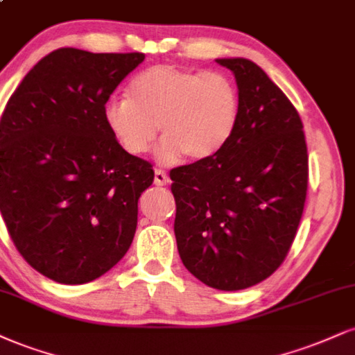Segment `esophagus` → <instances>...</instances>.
I'll use <instances>...</instances> for the list:
<instances>
[{"label": "esophagus", "mask_w": 355, "mask_h": 355, "mask_svg": "<svg viewBox=\"0 0 355 355\" xmlns=\"http://www.w3.org/2000/svg\"><path fill=\"white\" fill-rule=\"evenodd\" d=\"M153 182H155V185L164 187V185H166V183L170 182V178H168V175L164 172V170L155 168V178H153Z\"/></svg>", "instance_id": "1"}]
</instances>
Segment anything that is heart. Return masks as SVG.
Returning <instances> with one entry per match:
<instances>
[{
	"label": "heart",
	"mask_w": 355,
	"mask_h": 355,
	"mask_svg": "<svg viewBox=\"0 0 355 355\" xmlns=\"http://www.w3.org/2000/svg\"><path fill=\"white\" fill-rule=\"evenodd\" d=\"M240 91L221 71H193L159 64L135 76L129 97H112L104 121L130 155H144L164 135L157 159L173 164L183 155L200 162L228 144L240 121Z\"/></svg>",
	"instance_id": "1"
}]
</instances>
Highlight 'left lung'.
Returning a JSON list of instances; mask_svg holds the SVG:
<instances>
[{"mask_svg":"<svg viewBox=\"0 0 355 355\" xmlns=\"http://www.w3.org/2000/svg\"><path fill=\"white\" fill-rule=\"evenodd\" d=\"M216 62L236 79L240 121L216 155L170 172L173 230L191 275L238 291L284 261L304 210L309 166L301 117L286 94L250 59Z\"/></svg>","mask_w":355,"mask_h":355,"instance_id":"left-lung-1","label":"left lung"}]
</instances>
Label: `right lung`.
Wrapping results in <instances>:
<instances>
[{
	"label": "right lung",
	"instance_id": "right-lung-1",
	"mask_svg": "<svg viewBox=\"0 0 355 355\" xmlns=\"http://www.w3.org/2000/svg\"><path fill=\"white\" fill-rule=\"evenodd\" d=\"M144 53L61 48L24 76L0 121V210L19 254L42 276L84 284L134 240L147 160L119 145L104 107Z\"/></svg>",
	"mask_w": 355,
	"mask_h": 355
}]
</instances>
